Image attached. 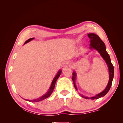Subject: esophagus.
<instances>
[{
  "instance_id": "obj_1",
  "label": "esophagus",
  "mask_w": 123,
  "mask_h": 123,
  "mask_svg": "<svg viewBox=\"0 0 123 123\" xmlns=\"http://www.w3.org/2000/svg\"><path fill=\"white\" fill-rule=\"evenodd\" d=\"M68 63H64V65H67V64Z\"/></svg>"
}]
</instances>
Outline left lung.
<instances>
[{
	"mask_svg": "<svg viewBox=\"0 0 123 123\" xmlns=\"http://www.w3.org/2000/svg\"><path fill=\"white\" fill-rule=\"evenodd\" d=\"M88 36L89 38H90V47L89 48L90 49H95L98 51V53L100 54L101 56L103 58V59L105 60V61L106 63L108 68H109V82H108L107 86L106 87L105 89H104L103 91H102L101 93H99V94H96L94 97H85L84 95L82 94H80L82 98L86 99H98L100 98L103 97L107 94L108 92L109 91L110 88H111L112 80H113V76H114V68L113 66L112 65L111 63V59H110V57L109 54L107 53L106 50V46L105 43H104L103 41L101 40V39L99 38V37L97 35L95 34H93V33H90V34H88ZM76 72L74 71L73 72V77H72V80L73 81L74 86L75 88L77 89L76 85H75V81H76Z\"/></svg>",
	"mask_w": 123,
	"mask_h": 123,
	"instance_id": "left-lung-1",
	"label": "left lung"
}]
</instances>
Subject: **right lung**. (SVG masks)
<instances>
[{
    "instance_id": "add662e5",
    "label": "right lung",
    "mask_w": 123,
    "mask_h": 123,
    "mask_svg": "<svg viewBox=\"0 0 123 123\" xmlns=\"http://www.w3.org/2000/svg\"><path fill=\"white\" fill-rule=\"evenodd\" d=\"M35 38H30L28 39V40L25 41V42L24 43V44H25L26 43L29 42H30L31 41H32ZM62 73V70L61 69H60L59 70V72H57V74L56 75V76L54 77V78L53 79V81H52V82L51 84L50 85V87L49 89H48V91L47 92V93H45V94H44L43 95V96H42L41 97L38 98H37V99H33V100H28V99H25V100L26 101H30V102H38V101H40L43 100H44L45 99L47 98H48L49 96H50V95L51 94V93H53V92L54 89V88H55V84H56V82L57 80L58 79V78H59V76H60V75H61Z\"/></svg>"
}]
</instances>
